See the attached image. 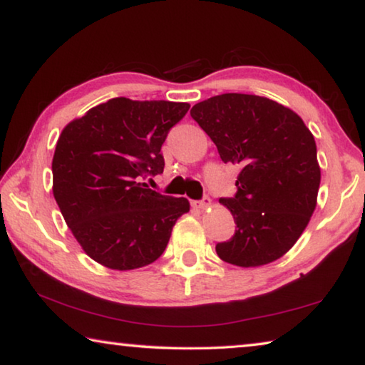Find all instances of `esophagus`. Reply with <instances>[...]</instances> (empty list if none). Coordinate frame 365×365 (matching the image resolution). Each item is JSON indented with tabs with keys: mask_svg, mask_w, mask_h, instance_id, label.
<instances>
[{
	"mask_svg": "<svg viewBox=\"0 0 365 365\" xmlns=\"http://www.w3.org/2000/svg\"><path fill=\"white\" fill-rule=\"evenodd\" d=\"M191 206H193L195 209H200V211H205V209H207L209 206H211V200H209V197H202L201 201H193V202H191Z\"/></svg>",
	"mask_w": 365,
	"mask_h": 365,
	"instance_id": "1",
	"label": "esophagus"
}]
</instances>
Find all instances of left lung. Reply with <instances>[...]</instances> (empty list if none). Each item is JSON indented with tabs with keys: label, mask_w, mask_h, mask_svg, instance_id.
Listing matches in <instances>:
<instances>
[{
	"label": "left lung",
	"mask_w": 365,
	"mask_h": 365,
	"mask_svg": "<svg viewBox=\"0 0 365 365\" xmlns=\"http://www.w3.org/2000/svg\"><path fill=\"white\" fill-rule=\"evenodd\" d=\"M190 114L220 159L240 165L237 195L220 200L237 230L215 245L217 256L238 267L280 259L298 242L317 205L320 168L311 130L294 110L256 95L212 96Z\"/></svg>",
	"instance_id": "8db88e82"
}]
</instances>
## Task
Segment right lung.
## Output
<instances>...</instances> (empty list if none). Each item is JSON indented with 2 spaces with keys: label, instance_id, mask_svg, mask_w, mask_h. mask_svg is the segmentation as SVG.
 Instances as JSON below:
<instances>
[{
  "label": "right lung",
  "instance_id": "obj_1",
  "mask_svg": "<svg viewBox=\"0 0 365 365\" xmlns=\"http://www.w3.org/2000/svg\"><path fill=\"white\" fill-rule=\"evenodd\" d=\"M188 103L113 98L73 119L53 156V195L67 227L93 261L113 270L145 267L163 255L190 211L141 180L164 170L160 146Z\"/></svg>",
  "mask_w": 365,
  "mask_h": 365
}]
</instances>
